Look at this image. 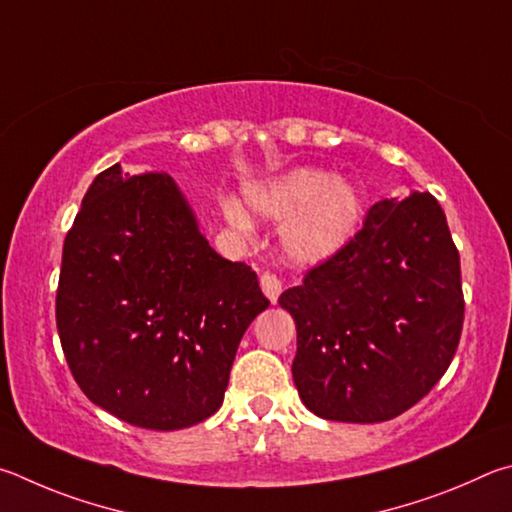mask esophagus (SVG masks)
<instances>
[{
    "instance_id": "1",
    "label": "esophagus",
    "mask_w": 512,
    "mask_h": 512,
    "mask_svg": "<svg viewBox=\"0 0 512 512\" xmlns=\"http://www.w3.org/2000/svg\"><path fill=\"white\" fill-rule=\"evenodd\" d=\"M261 288L265 292V297L270 299L272 303H276V301H279V297H281V292H283V283H281V279L276 274L265 272L261 276Z\"/></svg>"
}]
</instances>
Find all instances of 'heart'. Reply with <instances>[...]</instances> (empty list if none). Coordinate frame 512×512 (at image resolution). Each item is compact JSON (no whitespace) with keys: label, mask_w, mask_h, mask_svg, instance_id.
<instances>
[{"label":"heart","mask_w":512,"mask_h":512,"mask_svg":"<svg viewBox=\"0 0 512 512\" xmlns=\"http://www.w3.org/2000/svg\"><path fill=\"white\" fill-rule=\"evenodd\" d=\"M251 209L270 220H288L281 231L283 251L292 261L315 265L335 256L357 231L362 195L353 182L319 168H292L245 188ZM227 220L242 231L251 227L236 202H224Z\"/></svg>","instance_id":"b5f03b06"}]
</instances>
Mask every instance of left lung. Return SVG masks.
<instances>
[{
	"instance_id": "8db88e82",
	"label": "left lung",
	"mask_w": 512,
	"mask_h": 512,
	"mask_svg": "<svg viewBox=\"0 0 512 512\" xmlns=\"http://www.w3.org/2000/svg\"><path fill=\"white\" fill-rule=\"evenodd\" d=\"M279 303L297 324L292 378L312 414L400 416L450 369L463 330L461 258L441 204L432 193L373 204Z\"/></svg>"
}]
</instances>
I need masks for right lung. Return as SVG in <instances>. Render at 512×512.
I'll return each instance as SVG.
<instances>
[{"label": "right lung", "mask_w": 512, "mask_h": 512, "mask_svg": "<svg viewBox=\"0 0 512 512\" xmlns=\"http://www.w3.org/2000/svg\"><path fill=\"white\" fill-rule=\"evenodd\" d=\"M270 306L211 249L168 173H98L65 238L56 324L94 405L173 432L220 409L238 344Z\"/></svg>", "instance_id": "obj_1"}]
</instances>
